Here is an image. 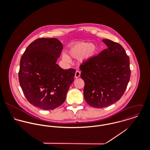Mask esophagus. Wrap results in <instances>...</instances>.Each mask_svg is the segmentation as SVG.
I'll list each match as a JSON object with an SVG mask.
<instances>
[{"instance_id":"esophagus-1","label":"esophagus","mask_w":150,"mask_h":150,"mask_svg":"<svg viewBox=\"0 0 150 150\" xmlns=\"http://www.w3.org/2000/svg\"><path fill=\"white\" fill-rule=\"evenodd\" d=\"M80 76V71L76 70V71L75 73V75H74L75 78H76V79L79 78Z\"/></svg>"}]
</instances>
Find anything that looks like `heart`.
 Wrapping results in <instances>:
<instances>
[{"label":"heart","instance_id":"b5f03b06","mask_svg":"<svg viewBox=\"0 0 150 150\" xmlns=\"http://www.w3.org/2000/svg\"><path fill=\"white\" fill-rule=\"evenodd\" d=\"M97 51V47L89 43H77L73 44L70 46L69 53L71 57L78 58L83 56V60H88L94 56ZM64 61L69 62L70 59L66 55L62 57Z\"/></svg>","mask_w":150,"mask_h":150}]
</instances>
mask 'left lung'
Listing matches in <instances>:
<instances>
[{"label":"left lung","mask_w":150,"mask_h":150,"mask_svg":"<svg viewBox=\"0 0 150 150\" xmlns=\"http://www.w3.org/2000/svg\"><path fill=\"white\" fill-rule=\"evenodd\" d=\"M103 42L107 49L80 66L85 100L96 108L107 107L120 100L130 77L129 58L122 46L107 39Z\"/></svg>","instance_id":"obj_1"}]
</instances>
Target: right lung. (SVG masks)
Listing matches in <instances>:
<instances>
[{
	"instance_id": "add662e5",
	"label": "right lung",
	"mask_w": 150,
	"mask_h": 150,
	"mask_svg": "<svg viewBox=\"0 0 150 150\" xmlns=\"http://www.w3.org/2000/svg\"><path fill=\"white\" fill-rule=\"evenodd\" d=\"M63 45L55 38H39L30 43L20 60L18 79L28 102L44 110L61 106L74 81L76 70L56 64Z\"/></svg>"
}]
</instances>
